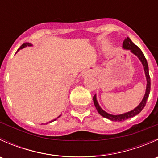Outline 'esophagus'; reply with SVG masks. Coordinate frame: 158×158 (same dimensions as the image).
<instances>
[{
    "label": "esophagus",
    "instance_id": "34e87169",
    "mask_svg": "<svg viewBox=\"0 0 158 158\" xmlns=\"http://www.w3.org/2000/svg\"><path fill=\"white\" fill-rule=\"evenodd\" d=\"M85 76V74H84V75H83V76Z\"/></svg>",
    "mask_w": 158,
    "mask_h": 158
}]
</instances>
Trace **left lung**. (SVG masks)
Returning a JSON list of instances; mask_svg holds the SVG:
<instances>
[{"label":"left lung","instance_id":"8db88e82","mask_svg":"<svg viewBox=\"0 0 158 158\" xmlns=\"http://www.w3.org/2000/svg\"><path fill=\"white\" fill-rule=\"evenodd\" d=\"M122 48L124 49H126V50H130L131 53H133L134 55L136 56L139 60L141 61V63H142L143 66H144V74H145L146 80H147V85H146V91L145 94L144 95V98L141 100V102H140V104L137 106L136 108H135L131 111H128V112L123 113V114H111L109 113L106 112L104 110L100 107L99 104H98V101H97L96 98V94L93 96V102L94 105H95V108H96L98 112L101 114L102 117L106 118L109 119L111 121H114V122H122V121H125L126 119L134 117V116L137 115V114H139L142 109H144V106L146 105V102L150 94V90H151V79H150L149 76V69H148V62L146 60L145 56H144V53L142 52V51L141 50V49L138 47H137L129 37L125 38V40L123 42V45H122Z\"/></svg>","mask_w":158,"mask_h":158}]
</instances>
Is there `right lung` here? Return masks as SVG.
<instances>
[{
	"label": "right lung",
	"instance_id": "add662e5",
	"mask_svg": "<svg viewBox=\"0 0 158 158\" xmlns=\"http://www.w3.org/2000/svg\"><path fill=\"white\" fill-rule=\"evenodd\" d=\"M32 46H33V44H30V43H25V44H22L21 45V47H20V48H19L18 49H17V52H18L19 50H20V49H23L24 48V47H32ZM17 52H16V53H17ZM60 116L61 115H60V116H58V117L56 118H55V119H53V120H52V121H50V122H47V124H48V123H50V122H54V121H56V120L57 118H59L60 117Z\"/></svg>",
	"mask_w": 158,
	"mask_h": 158
}]
</instances>
